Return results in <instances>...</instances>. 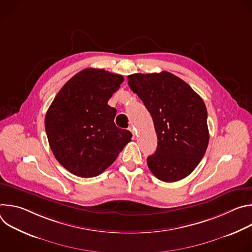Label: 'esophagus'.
<instances>
[{"mask_svg":"<svg viewBox=\"0 0 252 252\" xmlns=\"http://www.w3.org/2000/svg\"><path fill=\"white\" fill-rule=\"evenodd\" d=\"M128 130L132 133V135H133V137H134V128H133L132 126H129V127H128Z\"/></svg>","mask_w":252,"mask_h":252,"instance_id":"obj_1","label":"esophagus"}]
</instances>
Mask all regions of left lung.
Listing matches in <instances>:
<instances>
[{"label":"left lung","mask_w":252,"mask_h":252,"mask_svg":"<svg viewBox=\"0 0 252 252\" xmlns=\"http://www.w3.org/2000/svg\"><path fill=\"white\" fill-rule=\"evenodd\" d=\"M130 90L150 112L158 148L148 158L154 175L165 183L187 177L203 158L209 140L202 98L182 79L161 71L127 77Z\"/></svg>","instance_id":"left-lung-1"}]
</instances>
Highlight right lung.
Wrapping results in <instances>:
<instances>
[{
  "instance_id": "obj_1",
  "label": "right lung",
  "mask_w": 252,
  "mask_h": 252,
  "mask_svg": "<svg viewBox=\"0 0 252 252\" xmlns=\"http://www.w3.org/2000/svg\"><path fill=\"white\" fill-rule=\"evenodd\" d=\"M124 77L86 68L67 81L45 119L51 150L69 172L94 177L103 172L130 141L131 132L115 125L117 110L107 104Z\"/></svg>"
}]
</instances>
